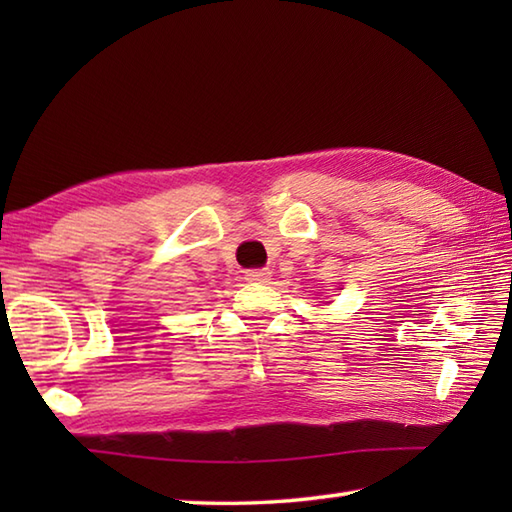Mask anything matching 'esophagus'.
I'll list each match as a JSON object with an SVG mask.
<instances>
[{"mask_svg": "<svg viewBox=\"0 0 512 512\" xmlns=\"http://www.w3.org/2000/svg\"><path fill=\"white\" fill-rule=\"evenodd\" d=\"M246 281L250 284H266L270 281V270L268 268H259V270H246Z\"/></svg>", "mask_w": 512, "mask_h": 512, "instance_id": "1", "label": "esophagus"}]
</instances>
